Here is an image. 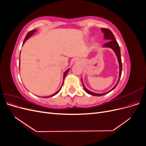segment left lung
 Here are the masks:
<instances>
[{
	"instance_id": "left-lung-1",
	"label": "left lung",
	"mask_w": 146,
	"mask_h": 146,
	"mask_svg": "<svg viewBox=\"0 0 146 146\" xmlns=\"http://www.w3.org/2000/svg\"><path fill=\"white\" fill-rule=\"evenodd\" d=\"M102 31L103 33H104V38L106 39H109V41L107 43H105L104 44V47H111V48H113V50L114 51V52L116 53V55L118 59V61L119 63V78L118 80V82L116 84V85L114 86L112 90H110V91L107 92V93H108L110 91H111L113 90H114V88L116 87V86L117 85V84L119 82V80H120V78L121 77V74H122V60H121V50H120V47H119L117 42L116 41L115 37H114V35L113 34V33L111 32V31L110 30V29H105V28H102ZM83 83V82H82ZM83 86L84 89H85V91L87 92L88 94H91L92 96H103L107 93H104V94H96L94 93V92H92L90 91L89 90H88L84 86L83 83Z\"/></svg>"
}]
</instances>
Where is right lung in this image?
Masks as SVG:
<instances>
[{
    "mask_svg": "<svg viewBox=\"0 0 146 146\" xmlns=\"http://www.w3.org/2000/svg\"><path fill=\"white\" fill-rule=\"evenodd\" d=\"M35 32V30H32V31H30V32H29L27 34V35H26V36H25V39H24V42H23V44H24V42H25V41L27 40V39H28L29 38V37L31 36V35H32L34 32ZM69 69H68L67 70H66V71L64 72V77H63V79H64V78H65V77L66 76V75H67V74H68V71H69ZM64 83H63V84ZM62 86H63V85H62ZM60 89L61 88H60V90L58 91H56L55 93H54V94H52V95H51L50 96H47V98L46 97H44V98H50V97H52V96H55V95H56V94H58V92H59V91H60Z\"/></svg>",
    "mask_w": 146,
    "mask_h": 146,
    "instance_id": "add662e5",
    "label": "right lung"
}]
</instances>
